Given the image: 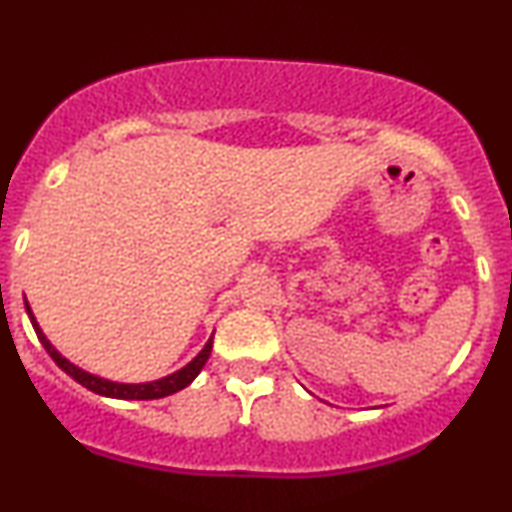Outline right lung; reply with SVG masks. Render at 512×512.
<instances>
[{
    "label": "right lung",
    "instance_id": "add662e5",
    "mask_svg": "<svg viewBox=\"0 0 512 512\" xmlns=\"http://www.w3.org/2000/svg\"><path fill=\"white\" fill-rule=\"evenodd\" d=\"M26 312L30 317V324H33L35 334H38L40 343L45 346V350L49 353L57 365L64 369L69 377H73L78 381L80 386H85V389L97 393V396H104V398H119V400H155V398H164V396H171V393L186 389L188 384H193V379L197 374L202 372V367H205V362L209 360V353H212V338L214 334L209 336V341L205 343V348L197 353L193 360L188 362L186 367L176 369L174 374H166L162 379H155V381H143V384H123V381H112V379H104L100 374H92L88 369L73 365L69 357H64L59 353L57 348L49 343V338L42 334L38 319H35L33 310H30V305L26 303Z\"/></svg>",
    "mask_w": 512,
    "mask_h": 512
}]
</instances>
